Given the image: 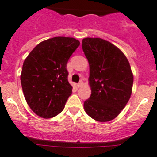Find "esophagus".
Instances as JSON below:
<instances>
[{
    "label": "esophagus",
    "mask_w": 157,
    "mask_h": 157,
    "mask_svg": "<svg viewBox=\"0 0 157 157\" xmlns=\"http://www.w3.org/2000/svg\"><path fill=\"white\" fill-rule=\"evenodd\" d=\"M82 85H83V82H82V81H80V82L77 84V86H78V87H81Z\"/></svg>",
    "instance_id": "esophagus-1"
}]
</instances>
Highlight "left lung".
<instances>
[{
  "label": "left lung",
  "mask_w": 157,
  "mask_h": 157,
  "mask_svg": "<svg viewBox=\"0 0 157 157\" xmlns=\"http://www.w3.org/2000/svg\"><path fill=\"white\" fill-rule=\"evenodd\" d=\"M89 62L91 96L85 100V112L96 121H111L130 100L134 77L130 63L118 48L100 38L82 40Z\"/></svg>",
  "instance_id": "1"
}]
</instances>
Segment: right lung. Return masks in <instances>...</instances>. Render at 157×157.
<instances>
[{
    "label": "right lung",
    "mask_w": 157,
    "mask_h": 157,
    "mask_svg": "<svg viewBox=\"0 0 157 157\" xmlns=\"http://www.w3.org/2000/svg\"><path fill=\"white\" fill-rule=\"evenodd\" d=\"M80 44L71 37H53L36 45L25 59L21 83L27 105L43 118L57 116L64 109L72 86L66 64Z\"/></svg>",
    "instance_id": "add662e5"
}]
</instances>
